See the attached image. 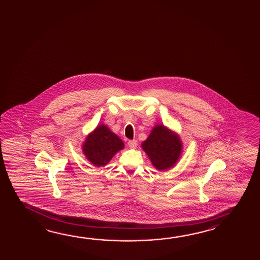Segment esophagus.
I'll use <instances>...</instances> for the list:
<instances>
[{
    "mask_svg": "<svg viewBox=\"0 0 260 260\" xmlns=\"http://www.w3.org/2000/svg\"><path fill=\"white\" fill-rule=\"evenodd\" d=\"M137 144H138V143H137V141H135V140L128 141V147L132 148V149H135L137 147Z\"/></svg>",
    "mask_w": 260,
    "mask_h": 260,
    "instance_id": "obj_1",
    "label": "esophagus"
}]
</instances>
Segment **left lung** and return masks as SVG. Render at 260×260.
I'll return each instance as SVG.
<instances>
[{"mask_svg":"<svg viewBox=\"0 0 260 260\" xmlns=\"http://www.w3.org/2000/svg\"><path fill=\"white\" fill-rule=\"evenodd\" d=\"M141 148L157 171H167L174 167L182 153L183 144L177 132L163 124L154 127Z\"/></svg>","mask_w":260,"mask_h":260,"instance_id":"left-lung-1","label":"left lung"}]
</instances>
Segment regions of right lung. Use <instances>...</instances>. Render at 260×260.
<instances>
[{
  "label": "right lung",
  "instance_id": "obj_1",
  "mask_svg": "<svg viewBox=\"0 0 260 260\" xmlns=\"http://www.w3.org/2000/svg\"><path fill=\"white\" fill-rule=\"evenodd\" d=\"M81 149L94 166L104 167L117 152L124 149V143L107 125L100 124L87 135Z\"/></svg>",
  "mask_w": 260,
  "mask_h": 260
}]
</instances>
